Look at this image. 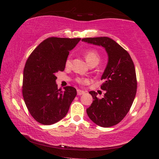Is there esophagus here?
<instances>
[{"label": "esophagus", "mask_w": 159, "mask_h": 159, "mask_svg": "<svg viewBox=\"0 0 159 159\" xmlns=\"http://www.w3.org/2000/svg\"><path fill=\"white\" fill-rule=\"evenodd\" d=\"M85 93V92L83 90H80V89H77V95L78 96H80V95H83V94Z\"/></svg>", "instance_id": "esophagus-1"}]
</instances>
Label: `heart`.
Here are the masks:
<instances>
[{
	"instance_id": "obj_1",
	"label": "heart",
	"mask_w": 159,
	"mask_h": 159,
	"mask_svg": "<svg viewBox=\"0 0 159 159\" xmlns=\"http://www.w3.org/2000/svg\"><path fill=\"white\" fill-rule=\"evenodd\" d=\"M85 57L87 62L88 63L89 65L93 63H98L100 59V56L99 55V53L96 50H87V51L85 52ZM71 61H72V60H71V57H68L66 61V67L70 66ZM76 82H78L79 83H83L86 81V80L85 79H83V78H80V77L76 78Z\"/></svg>"
}]
</instances>
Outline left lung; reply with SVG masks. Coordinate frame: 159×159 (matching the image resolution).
<instances>
[{
  "label": "left lung",
  "mask_w": 159,
  "mask_h": 159,
  "mask_svg": "<svg viewBox=\"0 0 159 159\" xmlns=\"http://www.w3.org/2000/svg\"><path fill=\"white\" fill-rule=\"evenodd\" d=\"M82 42L103 47L108 55L106 68L101 77L104 82L100 87L105 93L98 98L96 92H89L93 100L86 110L87 116L100 126H113L126 116L136 95L137 84L133 61L126 50L107 37L84 38Z\"/></svg>",
  "instance_id": "obj_1"
}]
</instances>
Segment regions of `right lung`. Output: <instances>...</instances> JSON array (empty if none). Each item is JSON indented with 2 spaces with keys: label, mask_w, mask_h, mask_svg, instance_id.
<instances>
[{
  "label": "right lung",
  "mask_w": 159,
  "mask_h": 159,
  "mask_svg": "<svg viewBox=\"0 0 159 159\" xmlns=\"http://www.w3.org/2000/svg\"><path fill=\"white\" fill-rule=\"evenodd\" d=\"M80 38H49L39 43L26 61L22 95L34 119L42 124L57 123L66 116L76 96L73 87L57 88L56 73L63 72L70 51Z\"/></svg>",
  "instance_id": "1"
}]
</instances>
